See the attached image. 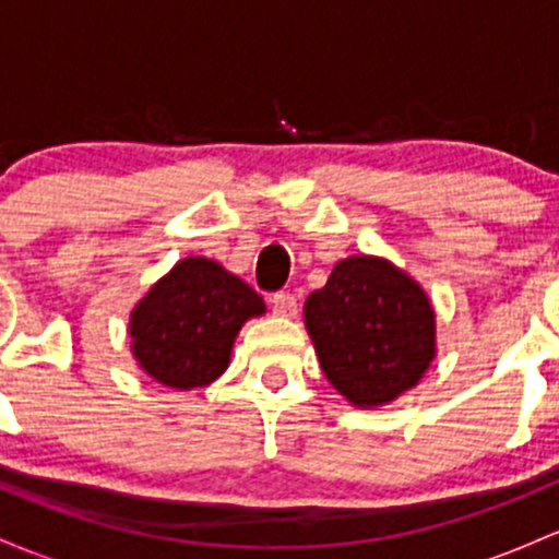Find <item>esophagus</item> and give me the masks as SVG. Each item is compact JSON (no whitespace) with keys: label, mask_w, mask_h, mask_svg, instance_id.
I'll use <instances>...</instances> for the list:
<instances>
[{"label":"esophagus","mask_w":559,"mask_h":559,"mask_svg":"<svg viewBox=\"0 0 559 559\" xmlns=\"http://www.w3.org/2000/svg\"><path fill=\"white\" fill-rule=\"evenodd\" d=\"M269 304H272V311L277 313V317H296L298 313V298L293 296V293H274V296L269 298Z\"/></svg>","instance_id":"obj_1"}]
</instances>
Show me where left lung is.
<instances>
[{"label":"left lung","instance_id":"obj_1","mask_svg":"<svg viewBox=\"0 0 559 559\" xmlns=\"http://www.w3.org/2000/svg\"><path fill=\"white\" fill-rule=\"evenodd\" d=\"M304 322L324 378L361 409L415 388L436 359V311L391 261L350 255L306 298Z\"/></svg>","mask_w":559,"mask_h":559}]
</instances>
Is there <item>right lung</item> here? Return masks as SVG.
Returning <instances> with one entry per match:
<instances>
[{
	"instance_id": "1",
	"label": "right lung",
	"mask_w": 559,
	"mask_h": 559,
	"mask_svg": "<svg viewBox=\"0 0 559 559\" xmlns=\"http://www.w3.org/2000/svg\"><path fill=\"white\" fill-rule=\"evenodd\" d=\"M263 311V298L248 282L222 263L190 255L134 306L131 354L155 382L192 391L222 378L237 332Z\"/></svg>"
}]
</instances>
